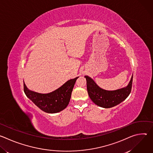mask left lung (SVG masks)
Returning <instances> with one entry per match:
<instances>
[{"label":"left lung","mask_w":153,"mask_h":153,"mask_svg":"<svg viewBox=\"0 0 153 153\" xmlns=\"http://www.w3.org/2000/svg\"><path fill=\"white\" fill-rule=\"evenodd\" d=\"M85 77L89 97L96 105L102 108H109L117 105L128 97L131 91L133 75L126 86L113 91L101 88L88 76H85Z\"/></svg>","instance_id":"1"}]
</instances>
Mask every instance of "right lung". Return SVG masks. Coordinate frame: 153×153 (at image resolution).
I'll return each instance as SVG.
<instances>
[{"label": "right lung", "instance_id": "obj_1", "mask_svg": "<svg viewBox=\"0 0 153 153\" xmlns=\"http://www.w3.org/2000/svg\"><path fill=\"white\" fill-rule=\"evenodd\" d=\"M78 77L68 80L57 90L47 94L29 90L24 82V92L27 97L43 111L47 113H59L68 106L75 82Z\"/></svg>", "mask_w": 153, "mask_h": 153}]
</instances>
